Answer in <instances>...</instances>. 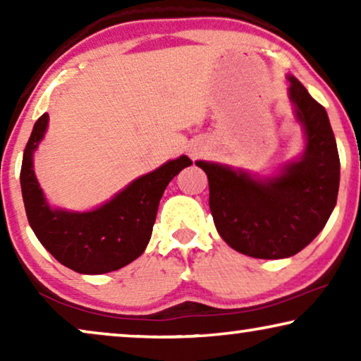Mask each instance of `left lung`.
<instances>
[{
    "label": "left lung",
    "instance_id": "1",
    "mask_svg": "<svg viewBox=\"0 0 361 361\" xmlns=\"http://www.w3.org/2000/svg\"><path fill=\"white\" fill-rule=\"evenodd\" d=\"M289 98L305 133V149L279 176L197 161L209 177L210 212L231 248L251 258L281 259L304 250L337 204L340 159L325 108L289 75Z\"/></svg>",
    "mask_w": 361,
    "mask_h": 361
}]
</instances>
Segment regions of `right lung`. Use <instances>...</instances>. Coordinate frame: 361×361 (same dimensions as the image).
<instances>
[{"label": "right lung", "instance_id": "1", "mask_svg": "<svg viewBox=\"0 0 361 361\" xmlns=\"http://www.w3.org/2000/svg\"><path fill=\"white\" fill-rule=\"evenodd\" d=\"M49 115L36 121L23 154L21 190L29 225L59 263L82 274L110 273L140 258L151 240L157 207L174 176L190 166L187 156L141 176L92 212L51 209L34 174L32 154L47 130Z\"/></svg>", "mask_w": 361, "mask_h": 361}]
</instances>
